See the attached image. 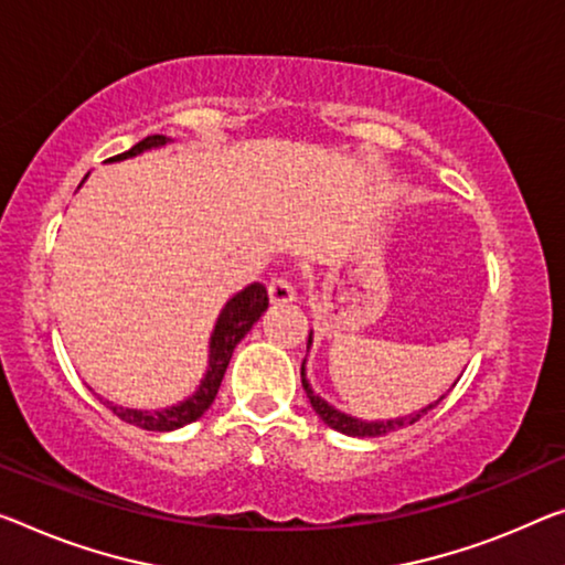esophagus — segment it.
I'll return each mask as SVG.
<instances>
[{"mask_svg":"<svg viewBox=\"0 0 565 565\" xmlns=\"http://www.w3.org/2000/svg\"><path fill=\"white\" fill-rule=\"evenodd\" d=\"M267 290H270V300L275 306H285V302L295 300V285L288 275H277Z\"/></svg>","mask_w":565,"mask_h":565,"instance_id":"1","label":"esophagus"}]
</instances>
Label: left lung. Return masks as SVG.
<instances>
[{"label":"left lung","mask_w":565,"mask_h":565,"mask_svg":"<svg viewBox=\"0 0 565 565\" xmlns=\"http://www.w3.org/2000/svg\"><path fill=\"white\" fill-rule=\"evenodd\" d=\"M310 343H312V335L308 338V349H310ZM300 376H302V388H306V392H308L310 406H312V409H316V414L328 424V427L335 429V431H341V434H349V437H381V434H388V431H396V429H402V427H409V424L419 422L424 414H427L429 409H434V406H437V404L441 402V398H445V396H441V398H437V402H434V404L424 406V409L414 412V414H409V416H398V419L363 422V419H355V416H349V414L333 409V406L328 404L326 398H320L318 394H312V388H310L308 379H306V361H302Z\"/></svg>","instance_id":"1"}]
</instances>
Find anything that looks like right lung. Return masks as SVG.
I'll return each mask as SVG.
<instances>
[{
  "label": "right lung",
  "mask_w": 565,
  "mask_h": 565,
  "mask_svg": "<svg viewBox=\"0 0 565 565\" xmlns=\"http://www.w3.org/2000/svg\"><path fill=\"white\" fill-rule=\"evenodd\" d=\"M169 138L167 136H146L143 141H138L134 149H128L126 153L113 156L108 161H120V159H131L136 153H143L149 149H156V146H163ZM270 306V298H267V288L259 282L247 285L245 290L234 295V298L224 306V310L216 318L214 333H212V343H210V369H206V376L199 384L196 394H192L186 402H181L171 409H161V412H138V409H124V406H113L110 402H103L108 409L134 427L149 429V431H171L179 427H186V424L196 422L206 409H210L216 392H220L224 371L230 366V359L234 349L242 338L247 335L249 328H253L259 316Z\"/></svg>",
  "instance_id": "1"
}]
</instances>
